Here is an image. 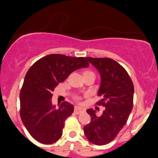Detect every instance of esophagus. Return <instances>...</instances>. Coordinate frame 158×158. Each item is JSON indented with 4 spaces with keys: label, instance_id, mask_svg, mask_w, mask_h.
<instances>
[{
    "label": "esophagus",
    "instance_id": "34e87169",
    "mask_svg": "<svg viewBox=\"0 0 158 158\" xmlns=\"http://www.w3.org/2000/svg\"><path fill=\"white\" fill-rule=\"evenodd\" d=\"M84 111H85V109L83 108H81V107H79V106L74 107V112H75L77 114H79Z\"/></svg>",
    "mask_w": 158,
    "mask_h": 158
}]
</instances>
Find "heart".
Masks as SVG:
<instances>
[{
	"instance_id": "1",
	"label": "heart",
	"mask_w": 158,
	"mask_h": 158,
	"mask_svg": "<svg viewBox=\"0 0 158 158\" xmlns=\"http://www.w3.org/2000/svg\"><path fill=\"white\" fill-rule=\"evenodd\" d=\"M92 73V72H91V71H89V70H86V71L84 72V73ZM76 98H77V99H80V98H79V97H77Z\"/></svg>"
}]
</instances>
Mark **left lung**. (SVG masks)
Wrapping results in <instances>:
<instances>
[{"instance_id":"obj_1","label":"left lung","mask_w":158,"mask_h":158,"mask_svg":"<svg viewBox=\"0 0 158 158\" xmlns=\"http://www.w3.org/2000/svg\"><path fill=\"white\" fill-rule=\"evenodd\" d=\"M100 73L101 84L98 106L106 109L100 117L95 110H87L91 121L84 127L87 139L102 146L111 142L126 124L133 108L134 85L128 73L119 63L109 58L87 57Z\"/></svg>"}]
</instances>
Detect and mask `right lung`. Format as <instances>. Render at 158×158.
<instances>
[{
    "mask_svg": "<svg viewBox=\"0 0 158 158\" xmlns=\"http://www.w3.org/2000/svg\"><path fill=\"white\" fill-rule=\"evenodd\" d=\"M88 66L87 57L50 54L29 69L20 92V115L27 131L38 142L52 144L60 139L73 106L63 102L56 108L52 105V91L74 70Z\"/></svg>",
    "mask_w": 158,
    "mask_h": 158,
    "instance_id": "right-lung-1",
    "label": "right lung"
}]
</instances>
